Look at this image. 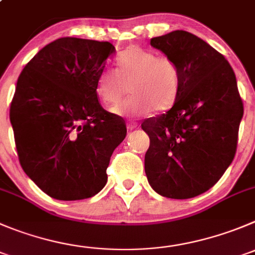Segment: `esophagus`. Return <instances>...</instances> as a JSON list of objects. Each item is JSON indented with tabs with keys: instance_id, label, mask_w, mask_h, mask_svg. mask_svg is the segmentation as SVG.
<instances>
[{
	"instance_id": "obj_1",
	"label": "esophagus",
	"mask_w": 255,
	"mask_h": 255,
	"mask_svg": "<svg viewBox=\"0 0 255 255\" xmlns=\"http://www.w3.org/2000/svg\"><path fill=\"white\" fill-rule=\"evenodd\" d=\"M126 128H128V130H129V131H131V130L136 129L137 124L134 123V121H130V123L126 124Z\"/></svg>"
}]
</instances>
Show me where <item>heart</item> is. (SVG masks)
<instances>
[{
	"instance_id": "obj_1",
	"label": "heart",
	"mask_w": 255,
	"mask_h": 255,
	"mask_svg": "<svg viewBox=\"0 0 255 255\" xmlns=\"http://www.w3.org/2000/svg\"><path fill=\"white\" fill-rule=\"evenodd\" d=\"M180 70L169 57H157L139 46H130L119 55L115 72L105 70L99 75L95 94L104 105L119 103L129 86L125 103L110 109L115 115H149L166 111L174 105L180 91Z\"/></svg>"
}]
</instances>
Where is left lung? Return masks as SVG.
<instances>
[{"instance_id": "1", "label": "left lung", "mask_w": 255, "mask_h": 255, "mask_svg": "<svg viewBox=\"0 0 255 255\" xmlns=\"http://www.w3.org/2000/svg\"><path fill=\"white\" fill-rule=\"evenodd\" d=\"M150 45L176 62L181 82L173 108L141 124L150 137L145 174L161 196L194 198L234 159L244 113L237 79L222 53L190 32L173 31Z\"/></svg>"}]
</instances>
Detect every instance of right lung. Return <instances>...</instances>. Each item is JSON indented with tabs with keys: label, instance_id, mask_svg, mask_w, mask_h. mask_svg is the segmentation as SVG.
I'll return each instance as SVG.
<instances>
[{
	"label": "right lung",
	"instance_id": "1",
	"mask_svg": "<svg viewBox=\"0 0 255 255\" xmlns=\"http://www.w3.org/2000/svg\"><path fill=\"white\" fill-rule=\"evenodd\" d=\"M115 52L110 42L62 37L41 48L17 80L9 120L18 159L51 198L81 200L106 185L126 126L101 108L95 84Z\"/></svg>",
	"mask_w": 255,
	"mask_h": 255
}]
</instances>
